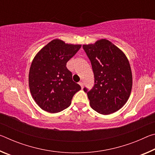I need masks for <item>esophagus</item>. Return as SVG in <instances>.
<instances>
[{
	"label": "esophagus",
	"mask_w": 155,
	"mask_h": 155,
	"mask_svg": "<svg viewBox=\"0 0 155 155\" xmlns=\"http://www.w3.org/2000/svg\"><path fill=\"white\" fill-rule=\"evenodd\" d=\"M80 85V86L81 87V88H83V86H84V85H83V82H79V83H78Z\"/></svg>",
	"instance_id": "esophagus-1"
}]
</instances>
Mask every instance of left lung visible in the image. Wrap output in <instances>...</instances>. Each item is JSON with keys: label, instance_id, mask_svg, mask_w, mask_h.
I'll return each instance as SVG.
<instances>
[{"label": "left lung", "instance_id": "1", "mask_svg": "<svg viewBox=\"0 0 155 155\" xmlns=\"http://www.w3.org/2000/svg\"><path fill=\"white\" fill-rule=\"evenodd\" d=\"M94 74L91 90L85 87L91 108L103 115L118 111L127 103L133 85L132 72L125 54L111 41L101 39L83 45Z\"/></svg>", "mask_w": 155, "mask_h": 155}]
</instances>
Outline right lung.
Here are the masks:
<instances>
[{
	"mask_svg": "<svg viewBox=\"0 0 155 155\" xmlns=\"http://www.w3.org/2000/svg\"><path fill=\"white\" fill-rule=\"evenodd\" d=\"M80 44L52 40L38 52L31 64L28 85L37 104L47 112L58 113L68 108L73 96L81 87L72 80L66 64L81 48Z\"/></svg>",
	"mask_w": 155,
	"mask_h": 155,
	"instance_id": "1",
	"label": "right lung"
}]
</instances>
